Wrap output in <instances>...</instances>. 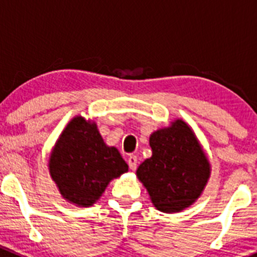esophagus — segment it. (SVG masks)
<instances>
[{
    "instance_id": "obj_1",
    "label": "esophagus",
    "mask_w": 257,
    "mask_h": 257,
    "mask_svg": "<svg viewBox=\"0 0 257 257\" xmlns=\"http://www.w3.org/2000/svg\"><path fill=\"white\" fill-rule=\"evenodd\" d=\"M137 163H138V158L136 155H129L128 157V165L132 170L137 169Z\"/></svg>"
}]
</instances>
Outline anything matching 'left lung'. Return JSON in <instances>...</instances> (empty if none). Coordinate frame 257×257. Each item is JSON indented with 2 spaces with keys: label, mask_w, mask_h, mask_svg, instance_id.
<instances>
[{
  "label": "left lung",
  "mask_w": 257,
  "mask_h": 257,
  "mask_svg": "<svg viewBox=\"0 0 257 257\" xmlns=\"http://www.w3.org/2000/svg\"><path fill=\"white\" fill-rule=\"evenodd\" d=\"M153 155L137 170L153 204L163 212H178L200 196L210 175V165L193 131L185 121L150 136Z\"/></svg>",
  "instance_id": "left-lung-1"
}]
</instances>
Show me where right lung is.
I'll list each match as a JSON object with an SVG mask.
<instances>
[{
    "instance_id": "add662e5",
    "label": "right lung",
    "mask_w": 257,
    "mask_h": 257,
    "mask_svg": "<svg viewBox=\"0 0 257 257\" xmlns=\"http://www.w3.org/2000/svg\"><path fill=\"white\" fill-rule=\"evenodd\" d=\"M49 172L64 199L90 206L112 179L128 172V165L118 149L104 144L95 124L76 116L52 152Z\"/></svg>"
}]
</instances>
